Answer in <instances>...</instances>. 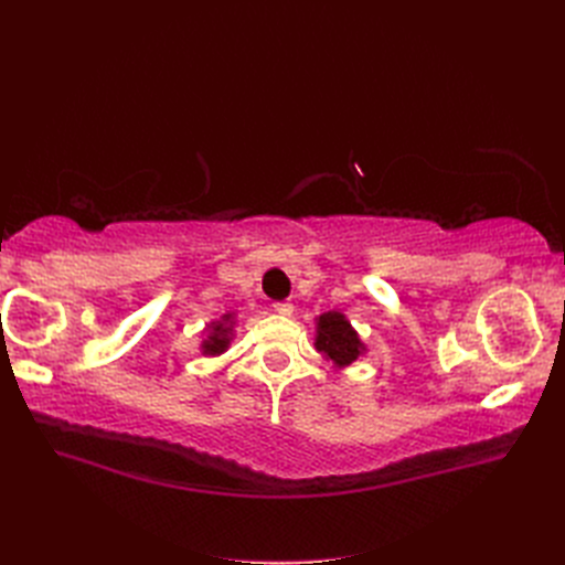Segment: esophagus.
Returning <instances> with one entry per match:
<instances>
[{"label":"esophagus","instance_id":"34e87169","mask_svg":"<svg viewBox=\"0 0 565 565\" xmlns=\"http://www.w3.org/2000/svg\"><path fill=\"white\" fill-rule=\"evenodd\" d=\"M273 311H276L278 316H292L295 313V306L292 303H287V301H278V303H273Z\"/></svg>","mask_w":565,"mask_h":565}]
</instances>
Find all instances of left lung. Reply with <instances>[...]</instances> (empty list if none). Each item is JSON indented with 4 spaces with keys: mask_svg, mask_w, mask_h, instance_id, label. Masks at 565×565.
<instances>
[{
    "mask_svg": "<svg viewBox=\"0 0 565 565\" xmlns=\"http://www.w3.org/2000/svg\"><path fill=\"white\" fill-rule=\"evenodd\" d=\"M316 351L322 353L324 361L341 370L353 365L367 351V347L344 313L328 311L316 318Z\"/></svg>",
    "mask_w": 565,
    "mask_h": 565,
    "instance_id": "obj_1",
    "label": "left lung"
}]
</instances>
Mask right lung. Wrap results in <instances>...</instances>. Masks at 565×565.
<instances>
[{"mask_svg":"<svg viewBox=\"0 0 565 565\" xmlns=\"http://www.w3.org/2000/svg\"><path fill=\"white\" fill-rule=\"evenodd\" d=\"M204 332H207V337H204L200 344L202 355L214 358V355H221L224 351H228L233 334H235V313H226V316H221V320L210 322L207 328H204Z\"/></svg>","mask_w":565,"mask_h":565,"instance_id":"obj_1","label":"right lung"}]
</instances>
